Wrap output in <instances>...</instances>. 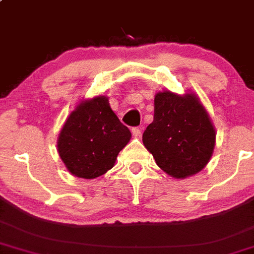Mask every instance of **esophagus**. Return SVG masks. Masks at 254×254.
I'll return each instance as SVG.
<instances>
[{
    "label": "esophagus",
    "instance_id": "esophagus-1",
    "mask_svg": "<svg viewBox=\"0 0 254 254\" xmlns=\"http://www.w3.org/2000/svg\"><path fill=\"white\" fill-rule=\"evenodd\" d=\"M132 133L134 137H140V134H142V130H140L139 127H133L132 128Z\"/></svg>",
    "mask_w": 254,
    "mask_h": 254
}]
</instances>
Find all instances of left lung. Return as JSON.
Masks as SVG:
<instances>
[{
	"mask_svg": "<svg viewBox=\"0 0 254 254\" xmlns=\"http://www.w3.org/2000/svg\"><path fill=\"white\" fill-rule=\"evenodd\" d=\"M143 143L161 170L186 179L210 160L215 129L194 95L163 91L154 99V121L143 133Z\"/></svg>",
	"mask_w": 254,
	"mask_h": 254,
	"instance_id": "8db88e82",
	"label": "left lung"
}]
</instances>
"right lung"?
I'll return each instance as SVG.
<instances>
[{
    "label": "right lung",
    "instance_id": "add662e5",
    "mask_svg": "<svg viewBox=\"0 0 254 254\" xmlns=\"http://www.w3.org/2000/svg\"><path fill=\"white\" fill-rule=\"evenodd\" d=\"M130 139L108 98L96 96L80 104L61 129L59 154L67 170L80 179H95L115 165L117 155Z\"/></svg>",
    "mask_w": 254,
    "mask_h": 254
}]
</instances>
